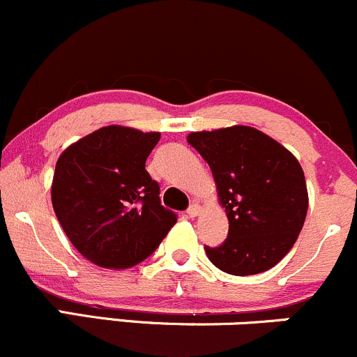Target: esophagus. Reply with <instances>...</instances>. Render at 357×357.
<instances>
[{
  "instance_id": "esophagus-1",
  "label": "esophagus",
  "mask_w": 357,
  "mask_h": 357,
  "mask_svg": "<svg viewBox=\"0 0 357 357\" xmlns=\"http://www.w3.org/2000/svg\"><path fill=\"white\" fill-rule=\"evenodd\" d=\"M202 212V207H200L199 204H192L190 207H188V211H187V213H188V217H192V219H194V217H197L199 215V213Z\"/></svg>"
}]
</instances>
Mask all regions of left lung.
Instances as JSON below:
<instances>
[{"label":"left lung","mask_w":357,"mask_h":357,"mask_svg":"<svg viewBox=\"0 0 357 357\" xmlns=\"http://www.w3.org/2000/svg\"><path fill=\"white\" fill-rule=\"evenodd\" d=\"M187 142L211 167L229 237L205 254L220 271H269L296 244L307 215L303 167L278 140L245 125L192 132Z\"/></svg>","instance_id":"obj_1"}]
</instances>
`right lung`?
Masks as SVG:
<instances>
[{
    "instance_id": "1",
    "label": "right lung",
    "mask_w": 357,
    "mask_h": 357,
    "mask_svg": "<svg viewBox=\"0 0 357 357\" xmlns=\"http://www.w3.org/2000/svg\"><path fill=\"white\" fill-rule=\"evenodd\" d=\"M158 132L108 125L63 150L54 167L52 204L66 237L105 269L145 261L177 222L160 205L145 162Z\"/></svg>"
}]
</instances>
